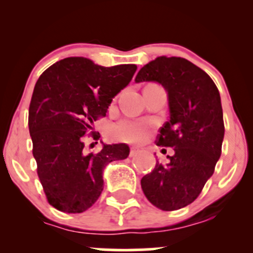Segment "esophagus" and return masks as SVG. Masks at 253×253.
<instances>
[{"label":"esophagus","instance_id":"34e87169","mask_svg":"<svg viewBox=\"0 0 253 253\" xmlns=\"http://www.w3.org/2000/svg\"><path fill=\"white\" fill-rule=\"evenodd\" d=\"M138 152H139V150H138V149H134V147H132V149L129 150V156H130V157L135 156L136 153H138Z\"/></svg>","mask_w":253,"mask_h":253}]
</instances>
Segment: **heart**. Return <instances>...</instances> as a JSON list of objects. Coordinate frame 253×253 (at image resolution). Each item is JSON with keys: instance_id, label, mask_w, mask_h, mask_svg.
<instances>
[{"instance_id": "b5f03b06", "label": "heart", "mask_w": 253, "mask_h": 253, "mask_svg": "<svg viewBox=\"0 0 253 253\" xmlns=\"http://www.w3.org/2000/svg\"><path fill=\"white\" fill-rule=\"evenodd\" d=\"M149 133V126L144 123L132 120H121L113 128L115 139L125 143L138 144L145 140Z\"/></svg>"}]
</instances>
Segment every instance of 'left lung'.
Segmentation results:
<instances>
[{"instance_id":"obj_1","label":"left lung","mask_w":253,"mask_h":253,"mask_svg":"<svg viewBox=\"0 0 253 253\" xmlns=\"http://www.w3.org/2000/svg\"><path fill=\"white\" fill-rule=\"evenodd\" d=\"M135 82H158L168 91L170 120L156 144L173 149L169 163L157 162L141 178V189L159 210H179L201 194L221 155L225 125L219 90L202 69L181 57L156 58L140 69Z\"/></svg>"}]
</instances>
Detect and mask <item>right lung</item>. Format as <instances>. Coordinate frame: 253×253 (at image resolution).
<instances>
[{
	"mask_svg": "<svg viewBox=\"0 0 253 253\" xmlns=\"http://www.w3.org/2000/svg\"><path fill=\"white\" fill-rule=\"evenodd\" d=\"M134 64L106 66L69 57L46 69L34 86L28 110L37 172L48 203L64 213H82L103 190L110 162L129 155L126 144L84 150L85 136L100 139L94 124L106 117L112 98L132 80Z\"/></svg>",
	"mask_w": 253,
	"mask_h": 253,
	"instance_id": "right-lung-1",
	"label": "right lung"
}]
</instances>
